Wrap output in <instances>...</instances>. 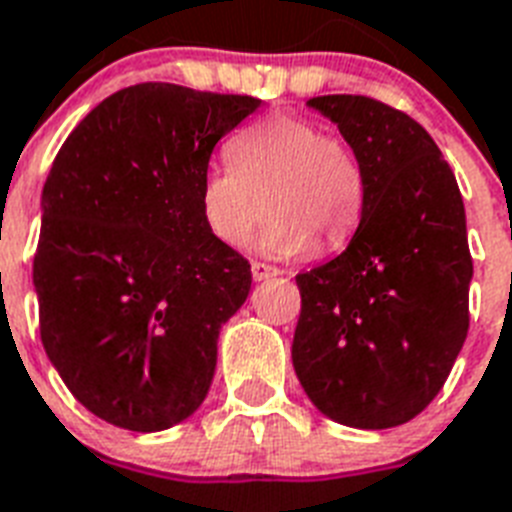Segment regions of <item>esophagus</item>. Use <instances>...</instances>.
Masks as SVG:
<instances>
[{
  "mask_svg": "<svg viewBox=\"0 0 512 512\" xmlns=\"http://www.w3.org/2000/svg\"><path fill=\"white\" fill-rule=\"evenodd\" d=\"M251 275H253V280L261 282V280H269V277L280 275V269L269 267V264H261V261H253V264H251Z\"/></svg>",
  "mask_w": 512,
  "mask_h": 512,
  "instance_id": "esophagus-1",
  "label": "esophagus"
}]
</instances>
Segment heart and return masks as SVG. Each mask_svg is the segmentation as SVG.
I'll return each mask as SVG.
<instances>
[{"instance_id": "b5f03b06", "label": "heart", "mask_w": 512, "mask_h": 512, "mask_svg": "<svg viewBox=\"0 0 512 512\" xmlns=\"http://www.w3.org/2000/svg\"><path fill=\"white\" fill-rule=\"evenodd\" d=\"M230 158L208 166L198 190L203 224L227 248H240L267 208L256 245L272 259L304 256L314 240L341 248L357 230L365 206L359 161L309 118L277 113L248 126L232 137Z\"/></svg>"}]
</instances>
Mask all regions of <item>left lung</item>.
<instances>
[{
    "instance_id": "left-lung-1",
    "label": "left lung",
    "mask_w": 512,
    "mask_h": 512,
    "mask_svg": "<svg viewBox=\"0 0 512 512\" xmlns=\"http://www.w3.org/2000/svg\"><path fill=\"white\" fill-rule=\"evenodd\" d=\"M306 105L354 150L365 206L346 251L296 277L293 367L325 418L383 431L433 402L468 335L463 195L431 134L402 110L359 94Z\"/></svg>"
}]
</instances>
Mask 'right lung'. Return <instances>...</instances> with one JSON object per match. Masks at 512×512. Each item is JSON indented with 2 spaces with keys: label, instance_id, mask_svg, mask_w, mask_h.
Returning a JSON list of instances; mask_svg holds the SVG:
<instances>
[{
  "label": "right lung",
  "instance_id": "obj_1",
  "mask_svg": "<svg viewBox=\"0 0 512 512\" xmlns=\"http://www.w3.org/2000/svg\"><path fill=\"white\" fill-rule=\"evenodd\" d=\"M259 105L177 84L126 87L68 134L49 169L39 330L68 391L105 423L163 431L206 399L251 264L206 230L200 177L216 142Z\"/></svg>",
  "mask_w": 512,
  "mask_h": 512
}]
</instances>
